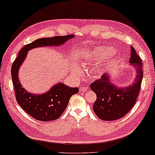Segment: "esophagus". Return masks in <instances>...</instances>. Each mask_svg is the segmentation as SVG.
<instances>
[{"mask_svg":"<svg viewBox=\"0 0 155 155\" xmlns=\"http://www.w3.org/2000/svg\"><path fill=\"white\" fill-rule=\"evenodd\" d=\"M87 87L85 86V85L80 87V92H85V91H87Z\"/></svg>","mask_w":155,"mask_h":155,"instance_id":"obj_1","label":"esophagus"}]
</instances>
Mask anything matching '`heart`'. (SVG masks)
Returning <instances> with one entry per match:
<instances>
[{"mask_svg": "<svg viewBox=\"0 0 155 155\" xmlns=\"http://www.w3.org/2000/svg\"><path fill=\"white\" fill-rule=\"evenodd\" d=\"M115 53V49L109 46H101L91 49L82 57V64L83 65L94 68L93 71L95 74H100L103 72L104 68L101 65L103 61L112 57ZM78 74H81V69L78 67L73 68Z\"/></svg>", "mask_w": 155, "mask_h": 155, "instance_id": "heart-1", "label": "heart"}]
</instances>
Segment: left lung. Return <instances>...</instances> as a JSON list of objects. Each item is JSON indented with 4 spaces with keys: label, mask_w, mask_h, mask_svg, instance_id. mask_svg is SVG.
I'll use <instances>...</instances> for the list:
<instances>
[{
    "label": "left lung",
    "mask_w": 155,
    "mask_h": 155,
    "mask_svg": "<svg viewBox=\"0 0 155 155\" xmlns=\"http://www.w3.org/2000/svg\"><path fill=\"white\" fill-rule=\"evenodd\" d=\"M131 50L129 62L136 71V76L131 85L118 87L111 81L108 72L91 85V89L97 96L93 111L104 121H114L124 117L136 103L143 78L142 62L133 47H131Z\"/></svg>",
    "instance_id": "obj_1"
}]
</instances>
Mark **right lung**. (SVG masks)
<instances>
[{"mask_svg":"<svg viewBox=\"0 0 155 155\" xmlns=\"http://www.w3.org/2000/svg\"><path fill=\"white\" fill-rule=\"evenodd\" d=\"M74 37L72 34L41 38L25 45L19 51L11 68V77L15 90L16 99L19 106L28 115L41 121L56 120L68 106L70 97L79 91L78 87H70L62 83L55 84L47 92L34 94L26 91L20 83L18 71L24 62L28 51L32 49L44 47H55L65 43Z\"/></svg>","mask_w":155,"mask_h":155,"instance_id":"obj_1","label":"right lung"}]
</instances>
